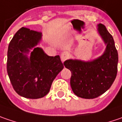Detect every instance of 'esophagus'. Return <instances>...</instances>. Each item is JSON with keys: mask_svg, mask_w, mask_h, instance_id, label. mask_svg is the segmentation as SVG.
Instances as JSON below:
<instances>
[{"mask_svg": "<svg viewBox=\"0 0 122 122\" xmlns=\"http://www.w3.org/2000/svg\"><path fill=\"white\" fill-rule=\"evenodd\" d=\"M69 56H70V55H69V53L67 52H63L61 55V61H63V62L65 61L69 58Z\"/></svg>", "mask_w": 122, "mask_h": 122, "instance_id": "1", "label": "esophagus"}]
</instances>
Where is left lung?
I'll return each mask as SVG.
<instances>
[{
	"label": "left lung",
	"mask_w": 122,
	"mask_h": 122,
	"mask_svg": "<svg viewBox=\"0 0 122 122\" xmlns=\"http://www.w3.org/2000/svg\"><path fill=\"white\" fill-rule=\"evenodd\" d=\"M98 32L107 45L102 55L92 61L68 59L64 62L71 71V89L80 98L100 96L111 87L117 76L118 54L113 38L103 24H98Z\"/></svg>",
	"instance_id": "8db88e82"
}]
</instances>
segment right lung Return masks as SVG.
<instances>
[{
  "label": "right lung",
  "mask_w": 122,
  "mask_h": 122,
  "mask_svg": "<svg viewBox=\"0 0 122 122\" xmlns=\"http://www.w3.org/2000/svg\"><path fill=\"white\" fill-rule=\"evenodd\" d=\"M41 37V33L22 27L9 45L7 74L15 92L24 98L44 97L54 79L63 69L64 63L59 55H47L37 46Z\"/></svg>",
  "instance_id": "add662e5"
}]
</instances>
